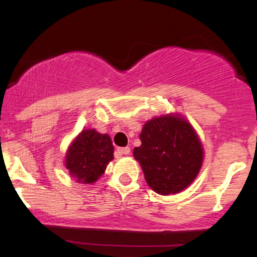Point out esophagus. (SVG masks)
I'll list each match as a JSON object with an SVG mask.
<instances>
[{
	"instance_id": "esophagus-1",
	"label": "esophagus",
	"mask_w": 257,
	"mask_h": 257,
	"mask_svg": "<svg viewBox=\"0 0 257 257\" xmlns=\"http://www.w3.org/2000/svg\"><path fill=\"white\" fill-rule=\"evenodd\" d=\"M116 151H117V153H118L119 156L129 155V153H131V149H129V147H118V149H117Z\"/></svg>"
}]
</instances>
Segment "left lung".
Listing matches in <instances>:
<instances>
[{
    "mask_svg": "<svg viewBox=\"0 0 257 257\" xmlns=\"http://www.w3.org/2000/svg\"><path fill=\"white\" fill-rule=\"evenodd\" d=\"M141 146L133 155L144 170L146 182L155 192L178 193L198 175L203 149L187 120L176 116H162L144 125Z\"/></svg>",
    "mask_w": 257,
    "mask_h": 257,
    "instance_id": "obj_1",
    "label": "left lung"
}]
</instances>
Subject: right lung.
<instances>
[{
  "mask_svg": "<svg viewBox=\"0 0 257 257\" xmlns=\"http://www.w3.org/2000/svg\"><path fill=\"white\" fill-rule=\"evenodd\" d=\"M113 158V145L107 134L94 129L79 133L66 156L67 169L81 184H93L102 175Z\"/></svg>",
  "mask_w": 257,
  "mask_h": 257,
  "instance_id": "1",
  "label": "right lung"
}]
</instances>
